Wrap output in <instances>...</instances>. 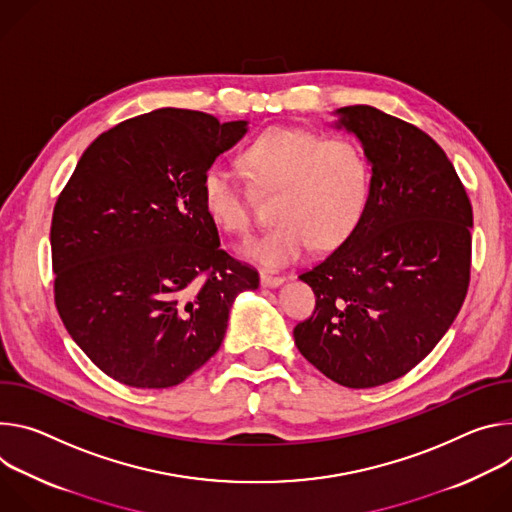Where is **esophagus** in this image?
<instances>
[{"label":"esophagus","instance_id":"34e87169","mask_svg":"<svg viewBox=\"0 0 512 512\" xmlns=\"http://www.w3.org/2000/svg\"><path fill=\"white\" fill-rule=\"evenodd\" d=\"M260 282H262V287H278V285H282V282H285V276H280V274H272V272H262L260 274Z\"/></svg>","mask_w":512,"mask_h":512}]
</instances>
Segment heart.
I'll list each match as a JSON object with an SVG mask.
<instances>
[{
    "mask_svg": "<svg viewBox=\"0 0 512 512\" xmlns=\"http://www.w3.org/2000/svg\"><path fill=\"white\" fill-rule=\"evenodd\" d=\"M244 164L258 189L278 187L272 203V217L278 221L242 248L260 264H291L315 242L321 248L342 244L366 211L370 166L350 140L276 126L246 146ZM201 201L225 234L246 236L252 230V203L232 166L215 162L205 170Z\"/></svg>",
    "mask_w": 512,
    "mask_h": 512,
    "instance_id": "obj_1",
    "label": "heart"
}]
</instances>
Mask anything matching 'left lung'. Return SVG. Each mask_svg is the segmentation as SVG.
I'll return each instance as SVG.
<instances>
[{
  "label": "left lung",
  "instance_id": "8db88e82",
  "mask_svg": "<svg viewBox=\"0 0 512 512\" xmlns=\"http://www.w3.org/2000/svg\"><path fill=\"white\" fill-rule=\"evenodd\" d=\"M372 164L356 230L301 272L317 301L299 352L327 378L372 388L405 376L458 317L472 264V203L441 146L370 105L337 109Z\"/></svg>",
  "mask_w": 512,
  "mask_h": 512
}]
</instances>
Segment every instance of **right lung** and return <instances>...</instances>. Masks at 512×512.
<instances>
[{
  "instance_id": "1",
  "label": "right lung",
  "mask_w": 512,
  "mask_h": 512,
  "mask_svg": "<svg viewBox=\"0 0 512 512\" xmlns=\"http://www.w3.org/2000/svg\"><path fill=\"white\" fill-rule=\"evenodd\" d=\"M246 122L164 107L103 132L56 199L54 305L87 358L134 388H168L221 346L258 270L227 254L201 181Z\"/></svg>"
}]
</instances>
